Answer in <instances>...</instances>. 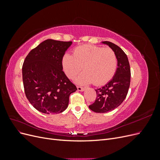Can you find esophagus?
Returning <instances> with one entry per match:
<instances>
[{
    "mask_svg": "<svg viewBox=\"0 0 160 160\" xmlns=\"http://www.w3.org/2000/svg\"><path fill=\"white\" fill-rule=\"evenodd\" d=\"M77 90L79 91H83L85 90V88H81V87H80V86H77Z\"/></svg>",
    "mask_w": 160,
    "mask_h": 160,
    "instance_id": "esophagus-1",
    "label": "esophagus"
}]
</instances>
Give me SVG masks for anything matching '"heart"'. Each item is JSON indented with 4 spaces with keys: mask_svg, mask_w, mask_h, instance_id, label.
Returning <instances> with one entry per match:
<instances>
[{
    "mask_svg": "<svg viewBox=\"0 0 160 160\" xmlns=\"http://www.w3.org/2000/svg\"><path fill=\"white\" fill-rule=\"evenodd\" d=\"M62 67L67 76L72 79L79 73L83 65L84 72L77 77L81 85L93 83L101 85L109 82L115 73L118 59L109 48L85 45L76 47L73 55L66 53L62 57Z\"/></svg>",
    "mask_w": 160,
    "mask_h": 160,
    "instance_id": "obj_1",
    "label": "heart"
}]
</instances>
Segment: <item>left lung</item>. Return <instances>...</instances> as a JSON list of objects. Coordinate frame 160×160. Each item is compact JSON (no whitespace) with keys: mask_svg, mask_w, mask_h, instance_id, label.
<instances>
[{"mask_svg":"<svg viewBox=\"0 0 160 160\" xmlns=\"http://www.w3.org/2000/svg\"><path fill=\"white\" fill-rule=\"evenodd\" d=\"M103 43L109 45L115 52L118 67L113 79L102 88L95 89V101L89 108L96 113H107L117 108L126 98L130 85L131 71L126 54L113 42L104 41Z\"/></svg>","mask_w":160,"mask_h":160,"instance_id":"left-lung-1","label":"left lung"}]
</instances>
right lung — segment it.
<instances>
[{
	"instance_id": "1",
	"label": "right lung",
	"mask_w": 160,
	"mask_h": 160,
	"mask_svg": "<svg viewBox=\"0 0 160 160\" xmlns=\"http://www.w3.org/2000/svg\"><path fill=\"white\" fill-rule=\"evenodd\" d=\"M71 41L47 39L32 49L24 61L22 73L25 95L43 113H59L76 90L62 71V60Z\"/></svg>"
}]
</instances>
